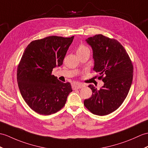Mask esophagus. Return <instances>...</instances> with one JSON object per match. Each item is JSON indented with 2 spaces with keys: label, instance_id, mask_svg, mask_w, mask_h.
I'll use <instances>...</instances> for the list:
<instances>
[{
  "label": "esophagus",
  "instance_id": "34e87169",
  "mask_svg": "<svg viewBox=\"0 0 148 148\" xmlns=\"http://www.w3.org/2000/svg\"><path fill=\"white\" fill-rule=\"evenodd\" d=\"M84 86V85L83 84L80 83V82H73V84H72V87H73L74 90H75V89H80Z\"/></svg>",
  "mask_w": 148,
  "mask_h": 148
}]
</instances>
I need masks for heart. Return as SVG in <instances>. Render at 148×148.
I'll return each mask as SVG.
<instances>
[{
    "mask_svg": "<svg viewBox=\"0 0 148 148\" xmlns=\"http://www.w3.org/2000/svg\"><path fill=\"white\" fill-rule=\"evenodd\" d=\"M85 52L90 53V50L88 47L83 45H80L77 48V54L83 53Z\"/></svg>",
    "mask_w": 148,
    "mask_h": 148,
    "instance_id": "heart-1",
    "label": "heart"
}]
</instances>
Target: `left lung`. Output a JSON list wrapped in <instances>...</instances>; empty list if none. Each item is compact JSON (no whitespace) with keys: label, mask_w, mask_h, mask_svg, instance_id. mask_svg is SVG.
I'll list each match as a JSON object with an SVG mask.
<instances>
[{"label":"left lung","mask_w":148,"mask_h":148,"mask_svg":"<svg viewBox=\"0 0 148 148\" xmlns=\"http://www.w3.org/2000/svg\"><path fill=\"white\" fill-rule=\"evenodd\" d=\"M93 51V70L99 73L98 79L104 82L99 90L92 85L91 97L84 105L97 115H106L115 111L127 96L131 86L134 67L125 49L117 40L101 35L86 40Z\"/></svg>","instance_id":"8db88e82"}]
</instances>
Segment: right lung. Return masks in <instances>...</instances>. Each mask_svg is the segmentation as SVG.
I'll return each instance as SVG.
<instances>
[{
  "mask_svg": "<svg viewBox=\"0 0 148 148\" xmlns=\"http://www.w3.org/2000/svg\"><path fill=\"white\" fill-rule=\"evenodd\" d=\"M74 36H50L32 41L24 51L17 69V81L24 100L33 110L49 115L59 111L72 92L70 82L51 74L60 66Z\"/></svg>",
  "mask_w": 148,
  "mask_h": 148,
  "instance_id": "1",
  "label": "right lung"
}]
</instances>
